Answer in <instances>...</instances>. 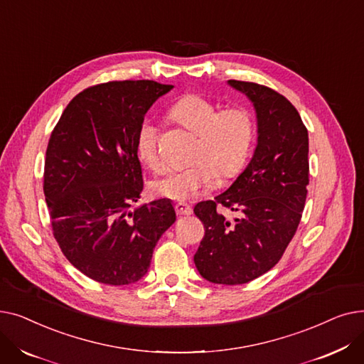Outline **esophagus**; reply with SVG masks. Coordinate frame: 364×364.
<instances>
[{"mask_svg": "<svg viewBox=\"0 0 364 364\" xmlns=\"http://www.w3.org/2000/svg\"><path fill=\"white\" fill-rule=\"evenodd\" d=\"M176 213L178 215H192L193 214V209H192V206L187 205V203L178 202V203H176Z\"/></svg>", "mask_w": 364, "mask_h": 364, "instance_id": "1", "label": "esophagus"}]
</instances>
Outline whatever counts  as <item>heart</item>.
Returning <instances> with one entry per match:
<instances>
[{
	"label": "heart",
	"mask_w": 364,
	"mask_h": 364,
	"mask_svg": "<svg viewBox=\"0 0 364 364\" xmlns=\"http://www.w3.org/2000/svg\"><path fill=\"white\" fill-rule=\"evenodd\" d=\"M171 117L198 136L193 161L151 183L156 196L187 200L211 186L215 176L233 177L243 166L254 140L251 113L243 107H220L199 94H186L171 107ZM136 149L144 165L161 168L158 155V127L144 119L137 129Z\"/></svg>",
	"instance_id": "1"
}]
</instances>
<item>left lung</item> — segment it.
<instances>
[{
  "label": "left lung",
  "instance_id": "8db88e82",
  "mask_svg": "<svg viewBox=\"0 0 364 364\" xmlns=\"http://www.w3.org/2000/svg\"><path fill=\"white\" fill-rule=\"evenodd\" d=\"M228 85L254 105L257 147L224 193L195 206L205 225L195 264L208 282L243 284L272 270L296 232L307 199L309 131L294 105L277 91L235 80ZM220 204L238 217L224 218Z\"/></svg>",
  "mask_w": 364,
  "mask_h": 364
}]
</instances>
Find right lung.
Returning <instances> with one entry per match:
<instances>
[{"mask_svg":"<svg viewBox=\"0 0 364 364\" xmlns=\"http://www.w3.org/2000/svg\"><path fill=\"white\" fill-rule=\"evenodd\" d=\"M172 88L144 80L90 87L70 100L51 132L44 195L53 235L75 269L99 283L139 282L177 218L169 199L131 211L143 190L139 125Z\"/></svg>","mask_w":364,"mask_h":364,"instance_id":"add662e5","label":"right lung"}]
</instances>
